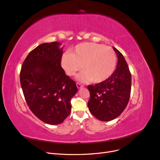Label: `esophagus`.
<instances>
[{
	"label": "esophagus",
	"mask_w": 160,
	"mask_h": 160,
	"mask_svg": "<svg viewBox=\"0 0 160 160\" xmlns=\"http://www.w3.org/2000/svg\"><path fill=\"white\" fill-rule=\"evenodd\" d=\"M77 88H78V89H79L83 88V85H81V83H77Z\"/></svg>",
	"instance_id": "34e87169"
}]
</instances>
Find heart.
Returning <instances> with one entry per match:
<instances>
[{
    "label": "heart",
    "mask_w": 160,
    "mask_h": 160,
    "mask_svg": "<svg viewBox=\"0 0 160 160\" xmlns=\"http://www.w3.org/2000/svg\"><path fill=\"white\" fill-rule=\"evenodd\" d=\"M117 62L114 51L109 47L94 42H84L77 45L71 53L62 57L61 66L66 73L74 75L83 65V72L77 75L82 82L92 81L101 83L108 79L115 71Z\"/></svg>",
    "instance_id": "heart-1"
}]
</instances>
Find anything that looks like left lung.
I'll use <instances>...</instances> for the list:
<instances>
[{"label":"left lung","mask_w":160,"mask_h":160,"mask_svg":"<svg viewBox=\"0 0 160 160\" xmlns=\"http://www.w3.org/2000/svg\"><path fill=\"white\" fill-rule=\"evenodd\" d=\"M113 48L118 57V64L113 73L103 83L88 85L90 99L89 111L102 122L113 120L122 113L129 102L132 75L124 57Z\"/></svg>","instance_id":"8db88e82"}]
</instances>
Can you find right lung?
I'll return each mask as SVG.
<instances>
[{
    "mask_svg": "<svg viewBox=\"0 0 160 160\" xmlns=\"http://www.w3.org/2000/svg\"><path fill=\"white\" fill-rule=\"evenodd\" d=\"M59 42H46L29 52L20 72L27 103L45 123L63 122L71 110V99L78 89L61 66L62 47Z\"/></svg>",
    "mask_w": 160,
    "mask_h": 160,
    "instance_id": "add662e5",
    "label": "right lung"
}]
</instances>
